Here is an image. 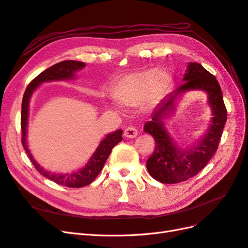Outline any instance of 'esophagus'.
Returning a JSON list of instances; mask_svg holds the SVG:
<instances>
[{
  "label": "esophagus",
  "instance_id": "obj_1",
  "mask_svg": "<svg viewBox=\"0 0 248 248\" xmlns=\"http://www.w3.org/2000/svg\"><path fill=\"white\" fill-rule=\"evenodd\" d=\"M124 137L130 138V139L136 138V137H137V135H138V130L136 129L135 126H129L124 130Z\"/></svg>",
  "mask_w": 248,
  "mask_h": 248
}]
</instances>
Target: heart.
I'll return each mask as SVG.
<instances>
[{
  "label": "heart",
  "mask_w": 248,
  "mask_h": 248,
  "mask_svg": "<svg viewBox=\"0 0 248 248\" xmlns=\"http://www.w3.org/2000/svg\"><path fill=\"white\" fill-rule=\"evenodd\" d=\"M172 79L164 70L146 69L124 76L113 89V98L122 105L136 107L144 102L155 104L171 87Z\"/></svg>",
  "instance_id": "heart-1"
}]
</instances>
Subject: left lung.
<instances>
[{
  "mask_svg": "<svg viewBox=\"0 0 248 248\" xmlns=\"http://www.w3.org/2000/svg\"><path fill=\"white\" fill-rule=\"evenodd\" d=\"M183 81L176 91L159 104L150 122L144 124V132L153 136L155 142L154 154L146 162L147 170L151 177L168 185L191 178L207 165L218 148L228 116L218 81L200 63L189 62ZM193 89L204 90L209 94L214 117L209 131L198 145L183 151L174 145L163 124L164 119L173 110L178 95Z\"/></svg>",
  "mask_w": 248,
  "mask_h": 248,
  "instance_id": "left-lung-1",
  "label": "left lung"
}]
</instances>
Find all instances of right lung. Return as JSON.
<instances>
[{
  "mask_svg": "<svg viewBox=\"0 0 248 248\" xmlns=\"http://www.w3.org/2000/svg\"><path fill=\"white\" fill-rule=\"evenodd\" d=\"M85 67V63L82 62L77 61H63L61 62L55 63V65L49 67L40 73L35 79L31 81L28 85L27 90L25 92L22 98L21 104V117H20V125H21V143L22 146L27 151V155H29L30 159L35 166L36 170L41 173L43 176L48 178L55 183L61 186H65L68 187H82L85 186H89L92 183L99 173L102 171L104 164L107 161V158L111 153L112 148L117 144V143L123 140V131L118 130L111 134H108L106 138L102 140L100 145L98 146L97 150L90 158L89 163L83 167L81 170H79L75 173L70 174H61V173H51L44 170L42 167H40L38 163L35 161L33 155H31V151L28 148L27 144V127H28V116H29V103L31 95L33 92L45 81H53V80H63V79H72L74 78V73L76 71L81 70Z\"/></svg>",
  "mask_w": 248,
  "mask_h": 248,
  "instance_id": "right-lung-1",
  "label": "right lung"
}]
</instances>
